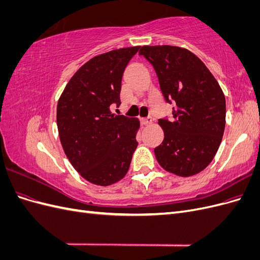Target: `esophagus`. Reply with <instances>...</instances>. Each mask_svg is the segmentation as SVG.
<instances>
[{"label": "esophagus", "instance_id": "34e87169", "mask_svg": "<svg viewBox=\"0 0 260 260\" xmlns=\"http://www.w3.org/2000/svg\"><path fill=\"white\" fill-rule=\"evenodd\" d=\"M153 122V120H152V118H142V119H141V124L142 125H149Z\"/></svg>", "mask_w": 260, "mask_h": 260}]
</instances>
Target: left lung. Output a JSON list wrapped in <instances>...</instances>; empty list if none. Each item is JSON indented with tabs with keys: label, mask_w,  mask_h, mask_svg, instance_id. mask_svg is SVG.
<instances>
[{
	"label": "left lung",
	"mask_w": 260,
	"mask_h": 260,
	"mask_svg": "<svg viewBox=\"0 0 260 260\" xmlns=\"http://www.w3.org/2000/svg\"><path fill=\"white\" fill-rule=\"evenodd\" d=\"M153 65L172 119H159L162 143L155 147L160 166L180 177L205 169L221 143L225 99L215 77L195 54L172 45H144L139 51Z\"/></svg>",
	"instance_id": "obj_1"
}]
</instances>
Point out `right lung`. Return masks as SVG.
I'll list each match as a JSON object with an SVG mask.
<instances>
[{
    "mask_svg": "<svg viewBox=\"0 0 260 260\" xmlns=\"http://www.w3.org/2000/svg\"><path fill=\"white\" fill-rule=\"evenodd\" d=\"M140 46L113 50L86 61L66 84L57 103V129L64 152L89 182L107 186L127 174L138 142V118L115 115L125 66Z\"/></svg>",
    "mask_w": 260,
    "mask_h": 260,
    "instance_id": "1",
    "label": "right lung"
}]
</instances>
